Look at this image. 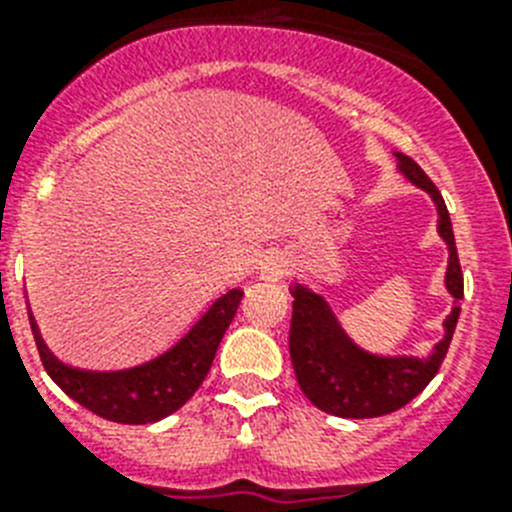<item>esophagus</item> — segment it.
Here are the masks:
<instances>
[{"instance_id":"1","label":"esophagus","mask_w":512,"mask_h":512,"mask_svg":"<svg viewBox=\"0 0 512 512\" xmlns=\"http://www.w3.org/2000/svg\"><path fill=\"white\" fill-rule=\"evenodd\" d=\"M289 259L284 256V253H271V256H266L264 264H261V279L264 282H279V279H284L289 274Z\"/></svg>"}]
</instances>
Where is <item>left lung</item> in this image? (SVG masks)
<instances>
[{"label":"left lung","instance_id":"8db88e82","mask_svg":"<svg viewBox=\"0 0 512 512\" xmlns=\"http://www.w3.org/2000/svg\"><path fill=\"white\" fill-rule=\"evenodd\" d=\"M397 169L410 182L431 194L438 210V233L449 246L446 289L454 297V310L446 318V336L436 343L431 356H374L356 346L343 333L328 302L302 284L292 287V325H289V356L295 366L300 390L323 413L338 418H379L405 408L428 387L441 369L464 297V274L456 253L451 217L441 192L410 156L397 153Z\"/></svg>","mask_w":512,"mask_h":512}]
</instances>
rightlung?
I'll return each instance as SVG.
<instances>
[{"mask_svg":"<svg viewBox=\"0 0 512 512\" xmlns=\"http://www.w3.org/2000/svg\"><path fill=\"white\" fill-rule=\"evenodd\" d=\"M241 297L243 289H230L223 297H217L210 310L192 325V330L174 348L148 364L122 369V372H84V369L66 366L48 351L33 315H30V325H33L35 346H38L45 372L51 374L53 382L71 400L112 423L143 425L176 413L200 390V384L210 372L217 346L241 305Z\"/></svg>","mask_w":512,"mask_h":512,"instance_id":"obj_1","label":"right lung"}]
</instances>
